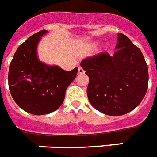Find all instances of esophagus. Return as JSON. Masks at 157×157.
Listing matches in <instances>:
<instances>
[{
  "label": "esophagus",
  "mask_w": 157,
  "mask_h": 157,
  "mask_svg": "<svg viewBox=\"0 0 157 157\" xmlns=\"http://www.w3.org/2000/svg\"><path fill=\"white\" fill-rule=\"evenodd\" d=\"M84 70L82 67H78V75H82V74H84Z\"/></svg>",
  "instance_id": "obj_1"
}]
</instances>
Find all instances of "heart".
I'll list each match as a JSON object with an SVG mask.
<instances>
[{
  "label": "heart",
  "mask_w": 157,
  "mask_h": 157,
  "mask_svg": "<svg viewBox=\"0 0 157 157\" xmlns=\"http://www.w3.org/2000/svg\"><path fill=\"white\" fill-rule=\"evenodd\" d=\"M96 45H97V43H93L91 44V48H96Z\"/></svg>",
  "instance_id": "b5f03b06"
}]
</instances>
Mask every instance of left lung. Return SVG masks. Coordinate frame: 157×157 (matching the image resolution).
<instances>
[{
  "mask_svg": "<svg viewBox=\"0 0 157 157\" xmlns=\"http://www.w3.org/2000/svg\"><path fill=\"white\" fill-rule=\"evenodd\" d=\"M117 52H103L81 61L89 77L87 97L96 109L109 116L128 113L140 105L148 86V70L141 50L121 33Z\"/></svg>",
  "mask_w": 157,
  "mask_h": 157,
  "instance_id": "obj_1",
  "label": "left lung"
}]
</instances>
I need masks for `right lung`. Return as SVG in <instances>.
Segmentation results:
<instances>
[{
	"label": "right lung",
	"mask_w": 157,
	"mask_h": 157,
	"mask_svg": "<svg viewBox=\"0 0 157 157\" xmlns=\"http://www.w3.org/2000/svg\"><path fill=\"white\" fill-rule=\"evenodd\" d=\"M48 32L39 31L20 45L9 69V88L13 100L22 109L34 115L50 113L62 105L66 89L78 69L66 71L39 60L37 47Z\"/></svg>",
	"instance_id": "add662e5"
}]
</instances>
